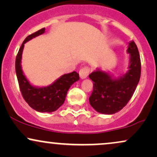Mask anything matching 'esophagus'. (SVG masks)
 <instances>
[{
  "label": "esophagus",
  "mask_w": 157,
  "mask_h": 157,
  "mask_svg": "<svg viewBox=\"0 0 157 157\" xmlns=\"http://www.w3.org/2000/svg\"><path fill=\"white\" fill-rule=\"evenodd\" d=\"M89 72H90V68L89 66H84V67L80 68V71H79V74H80V77L81 78L85 79L89 76Z\"/></svg>",
  "instance_id": "1"
}]
</instances>
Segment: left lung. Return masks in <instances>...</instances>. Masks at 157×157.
Returning a JSON list of instances; mask_svg holds the SVG:
<instances>
[{
    "instance_id": "obj_1",
    "label": "left lung",
    "mask_w": 157,
    "mask_h": 157,
    "mask_svg": "<svg viewBox=\"0 0 157 157\" xmlns=\"http://www.w3.org/2000/svg\"><path fill=\"white\" fill-rule=\"evenodd\" d=\"M127 52L130 54V66L123 77L113 79L109 74L99 70L89 75L94 85L89 102L97 112L105 114L118 112L134 94L141 75L140 56L134 40L130 42Z\"/></svg>"
}]
</instances>
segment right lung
<instances>
[{
  "label": "right lung",
  "mask_w": 157,
  "mask_h": 157,
  "mask_svg": "<svg viewBox=\"0 0 157 157\" xmlns=\"http://www.w3.org/2000/svg\"><path fill=\"white\" fill-rule=\"evenodd\" d=\"M45 29L29 35L24 40L20 48L15 60V71L20 90L23 99L30 107L39 112H52L58 109L63 104L68 89L74 82L80 79L76 71L63 75L51 86L44 88L33 87L23 75L21 68V56L24 44L33 37L44 33Z\"/></svg>",
  "instance_id": "obj_1"
}]
</instances>
